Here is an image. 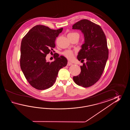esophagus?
Wrapping results in <instances>:
<instances>
[{"label":"esophagus","instance_id":"obj_1","mask_svg":"<svg viewBox=\"0 0 130 130\" xmlns=\"http://www.w3.org/2000/svg\"><path fill=\"white\" fill-rule=\"evenodd\" d=\"M72 63H71L70 62H68L67 65L68 66H70L72 65Z\"/></svg>","mask_w":130,"mask_h":130}]
</instances>
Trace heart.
Segmentation results:
<instances>
[{"label": "heart", "mask_w": 130, "mask_h": 130, "mask_svg": "<svg viewBox=\"0 0 130 130\" xmlns=\"http://www.w3.org/2000/svg\"><path fill=\"white\" fill-rule=\"evenodd\" d=\"M69 34H78V33H76V32H72V33H69ZM63 55L67 59H68L69 60H72L74 58V53L72 51L66 50L63 53Z\"/></svg>", "instance_id": "b5f03b06"}]
</instances>
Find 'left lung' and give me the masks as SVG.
I'll return each instance as SVG.
<instances>
[{
  "label": "left lung",
  "mask_w": 130,
  "mask_h": 130,
  "mask_svg": "<svg viewBox=\"0 0 130 130\" xmlns=\"http://www.w3.org/2000/svg\"><path fill=\"white\" fill-rule=\"evenodd\" d=\"M72 29L80 30L84 34L85 43L77 58L82 63L86 60L80 66L79 75L73 79L77 85L88 87L100 79L105 68L109 53L106 36L99 25L86 19L75 23Z\"/></svg>",
  "instance_id": "8db88e82"
}]
</instances>
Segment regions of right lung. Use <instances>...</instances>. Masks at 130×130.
Here are the masks:
<instances>
[{
	"label": "right lung",
	"instance_id": "1",
	"mask_svg": "<svg viewBox=\"0 0 130 130\" xmlns=\"http://www.w3.org/2000/svg\"><path fill=\"white\" fill-rule=\"evenodd\" d=\"M63 28L52 30L43 25L32 28L22 39L20 47V67L30 86L38 90H45L55 82L60 69L65 67L64 57L55 56V60L47 62V54L55 47V41Z\"/></svg>",
	"mask_w": 130,
	"mask_h": 130
}]
</instances>
